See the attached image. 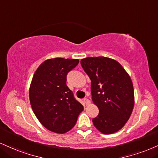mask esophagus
Returning <instances> with one entry per match:
<instances>
[{"label": "esophagus", "instance_id": "esophagus-1", "mask_svg": "<svg viewBox=\"0 0 158 158\" xmlns=\"http://www.w3.org/2000/svg\"><path fill=\"white\" fill-rule=\"evenodd\" d=\"M84 102H85V103L86 104H90V101L88 99V98H85L84 99Z\"/></svg>", "mask_w": 158, "mask_h": 158}]
</instances>
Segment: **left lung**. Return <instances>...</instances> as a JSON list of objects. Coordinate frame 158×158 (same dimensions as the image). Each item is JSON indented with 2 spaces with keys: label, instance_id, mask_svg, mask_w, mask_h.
I'll return each instance as SVG.
<instances>
[{
  "label": "left lung",
  "instance_id": "left-lung-1",
  "mask_svg": "<svg viewBox=\"0 0 158 158\" xmlns=\"http://www.w3.org/2000/svg\"><path fill=\"white\" fill-rule=\"evenodd\" d=\"M91 80V94L99 110L93 118L97 130L105 135L122 129L132 113L135 104L132 79L122 65L113 59L97 56L81 60Z\"/></svg>",
  "mask_w": 158,
  "mask_h": 158
}]
</instances>
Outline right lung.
Returning <instances> with one entry per match:
<instances>
[{
	"instance_id": "1",
	"label": "right lung",
	"mask_w": 158,
	"mask_h": 158,
	"mask_svg": "<svg viewBox=\"0 0 158 158\" xmlns=\"http://www.w3.org/2000/svg\"><path fill=\"white\" fill-rule=\"evenodd\" d=\"M79 62L78 59H48L32 78L29 87L32 110L41 124L55 133L71 130L84 110L66 85V76Z\"/></svg>"
}]
</instances>
